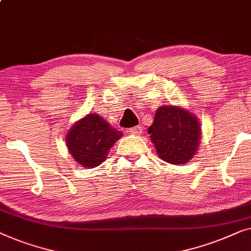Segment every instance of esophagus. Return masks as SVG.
Returning <instances> with one entry per match:
<instances>
[{
	"instance_id": "1",
	"label": "esophagus",
	"mask_w": 251,
	"mask_h": 251,
	"mask_svg": "<svg viewBox=\"0 0 251 251\" xmlns=\"http://www.w3.org/2000/svg\"><path fill=\"white\" fill-rule=\"evenodd\" d=\"M129 133L133 134V135H141L142 134V127L141 126H135L129 128Z\"/></svg>"
}]
</instances>
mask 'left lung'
Segmentation results:
<instances>
[{
  "label": "left lung",
  "mask_w": 251,
  "mask_h": 251,
  "mask_svg": "<svg viewBox=\"0 0 251 251\" xmlns=\"http://www.w3.org/2000/svg\"><path fill=\"white\" fill-rule=\"evenodd\" d=\"M148 133L161 160L184 165L196 156L202 132L193 112L179 105H161Z\"/></svg>",
  "instance_id": "8db88e82"
}]
</instances>
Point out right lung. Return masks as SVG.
I'll return each instance as SVG.
<instances>
[{"label":"right lung","mask_w":251,"mask_h":251,"mask_svg":"<svg viewBox=\"0 0 251 251\" xmlns=\"http://www.w3.org/2000/svg\"><path fill=\"white\" fill-rule=\"evenodd\" d=\"M123 136L103 117L92 112L70 127L66 135L68 152L85 168H94L107 159L109 150Z\"/></svg>","instance_id":"obj_1"}]
</instances>
